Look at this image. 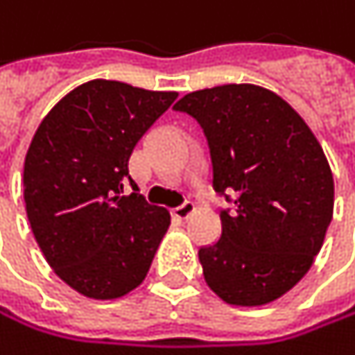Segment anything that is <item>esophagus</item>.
Returning a JSON list of instances; mask_svg holds the SVG:
<instances>
[{
	"label": "esophagus",
	"instance_id": "esophagus-1",
	"mask_svg": "<svg viewBox=\"0 0 355 355\" xmlns=\"http://www.w3.org/2000/svg\"><path fill=\"white\" fill-rule=\"evenodd\" d=\"M193 210H196V204H193L191 200H185L181 206L172 208V216H174V218H179V220H185V218H189V216L193 214Z\"/></svg>",
	"mask_w": 355,
	"mask_h": 355
}]
</instances>
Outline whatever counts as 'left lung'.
I'll use <instances>...</instances> for the list:
<instances>
[{
	"instance_id": "obj_1",
	"label": "left lung",
	"mask_w": 355,
	"mask_h": 355,
	"mask_svg": "<svg viewBox=\"0 0 355 355\" xmlns=\"http://www.w3.org/2000/svg\"><path fill=\"white\" fill-rule=\"evenodd\" d=\"M204 128L220 239L200 248L204 279L227 304L262 306L310 270L333 218V174L302 116L256 85H223L174 103Z\"/></svg>"
}]
</instances>
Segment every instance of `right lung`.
<instances>
[{
	"mask_svg": "<svg viewBox=\"0 0 355 355\" xmlns=\"http://www.w3.org/2000/svg\"><path fill=\"white\" fill-rule=\"evenodd\" d=\"M174 99L89 80L51 107L31 141L24 202L33 235L55 275L87 297L116 300L141 285L170 225L168 210L139 193L128 159Z\"/></svg>",
	"mask_w": 355,
	"mask_h": 355,
	"instance_id": "add662e5",
	"label": "right lung"
}]
</instances>
